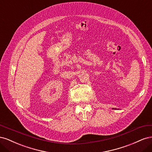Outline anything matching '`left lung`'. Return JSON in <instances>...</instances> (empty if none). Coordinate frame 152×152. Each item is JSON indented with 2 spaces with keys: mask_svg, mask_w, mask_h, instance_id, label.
Here are the masks:
<instances>
[{
  "mask_svg": "<svg viewBox=\"0 0 152 152\" xmlns=\"http://www.w3.org/2000/svg\"><path fill=\"white\" fill-rule=\"evenodd\" d=\"M113 109H117V108H113Z\"/></svg>",
  "mask_w": 152,
  "mask_h": 152,
  "instance_id": "left-lung-1",
  "label": "left lung"
}]
</instances>
